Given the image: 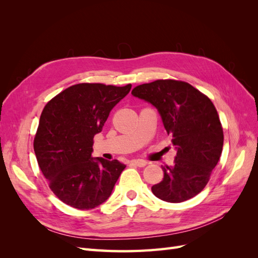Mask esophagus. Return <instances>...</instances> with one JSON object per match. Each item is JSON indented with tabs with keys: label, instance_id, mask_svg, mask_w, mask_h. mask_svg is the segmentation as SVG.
<instances>
[{
	"label": "esophagus",
	"instance_id": "obj_1",
	"mask_svg": "<svg viewBox=\"0 0 258 258\" xmlns=\"http://www.w3.org/2000/svg\"><path fill=\"white\" fill-rule=\"evenodd\" d=\"M131 165H135V166H138V167H145L147 165V161L146 160H143V159H134L131 160Z\"/></svg>",
	"mask_w": 258,
	"mask_h": 258
}]
</instances>
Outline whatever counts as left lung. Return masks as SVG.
<instances>
[{
  "instance_id": "left-lung-1",
  "label": "left lung",
  "mask_w": 258,
  "mask_h": 258,
  "mask_svg": "<svg viewBox=\"0 0 258 258\" xmlns=\"http://www.w3.org/2000/svg\"><path fill=\"white\" fill-rule=\"evenodd\" d=\"M131 93L157 108L177 150L174 165L161 167L163 178L152 187L153 194L172 204L195 197L208 184L223 151V128L212 101L175 80L139 85Z\"/></svg>"
}]
</instances>
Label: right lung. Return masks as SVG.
I'll list each match as a JSON object with an SVG mask.
<instances>
[{"instance_id":"1","label":"right lung","mask_w":258,"mask_h":258,"mask_svg":"<svg viewBox=\"0 0 258 258\" xmlns=\"http://www.w3.org/2000/svg\"><path fill=\"white\" fill-rule=\"evenodd\" d=\"M130 89L131 84H76L45 105L34 152L49 188L66 205L89 210L111 196L126 166L116 159L93 158V137L102 131L112 108Z\"/></svg>"}]
</instances>
